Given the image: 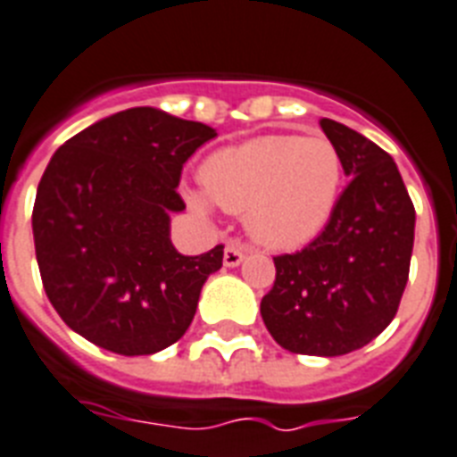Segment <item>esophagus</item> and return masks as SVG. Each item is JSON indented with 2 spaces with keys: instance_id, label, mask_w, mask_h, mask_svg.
<instances>
[{
  "instance_id": "esophagus-1",
  "label": "esophagus",
  "mask_w": 457,
  "mask_h": 457,
  "mask_svg": "<svg viewBox=\"0 0 457 457\" xmlns=\"http://www.w3.org/2000/svg\"><path fill=\"white\" fill-rule=\"evenodd\" d=\"M246 258V246L239 244V241H229L228 246H225V255H222V262L228 267H237L241 265V261Z\"/></svg>"
}]
</instances>
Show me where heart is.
<instances>
[{
  "label": "heart",
  "instance_id": "b5f03b06",
  "mask_svg": "<svg viewBox=\"0 0 457 457\" xmlns=\"http://www.w3.org/2000/svg\"><path fill=\"white\" fill-rule=\"evenodd\" d=\"M343 154L328 138L262 136L213 152L202 166L211 199L244 213L246 229L267 248H300L331 220L343 190ZM196 211L209 209L204 192L190 190Z\"/></svg>",
  "mask_w": 457,
  "mask_h": 457
}]
</instances>
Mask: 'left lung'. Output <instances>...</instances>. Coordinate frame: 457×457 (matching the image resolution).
Here are the masks:
<instances>
[{
    "mask_svg": "<svg viewBox=\"0 0 457 457\" xmlns=\"http://www.w3.org/2000/svg\"><path fill=\"white\" fill-rule=\"evenodd\" d=\"M319 124L343 154L350 185L317 239L274 258L277 277L261 314L284 350L340 357L395 319L409 281L415 209L383 147L333 120Z\"/></svg>",
    "mask_w": 457,
    "mask_h": 457,
    "instance_id": "8db88e82",
    "label": "left lung"
}]
</instances>
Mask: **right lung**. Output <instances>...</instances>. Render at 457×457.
<instances>
[{"label":"right lung","mask_w":457,"mask_h":457,"mask_svg":"<svg viewBox=\"0 0 457 457\" xmlns=\"http://www.w3.org/2000/svg\"><path fill=\"white\" fill-rule=\"evenodd\" d=\"M216 131L157 107L96 121L58 147L32 209L37 265L61 319L103 350L154 354L185 336L222 244L183 255L170 213L183 164Z\"/></svg>","instance_id":"obj_1"}]
</instances>
